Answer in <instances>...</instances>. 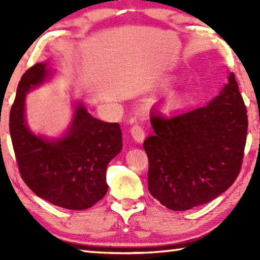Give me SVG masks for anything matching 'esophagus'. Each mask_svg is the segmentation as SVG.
<instances>
[{"mask_svg": "<svg viewBox=\"0 0 260 260\" xmlns=\"http://www.w3.org/2000/svg\"><path fill=\"white\" fill-rule=\"evenodd\" d=\"M130 133L135 142H137V143H142V142H143L145 137V130L143 126L140 125V124H135V125L131 126Z\"/></svg>", "mask_w": 260, "mask_h": 260, "instance_id": "obj_1", "label": "esophagus"}]
</instances>
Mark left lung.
Segmentation results:
<instances>
[{
    "label": "left lung",
    "instance_id": "left-lung-1",
    "mask_svg": "<svg viewBox=\"0 0 260 260\" xmlns=\"http://www.w3.org/2000/svg\"><path fill=\"white\" fill-rule=\"evenodd\" d=\"M246 113L233 73L208 105L170 115L151 113L155 134L143 148L152 197L173 211H187L229 189L243 165Z\"/></svg>",
    "mask_w": 260,
    "mask_h": 260
}]
</instances>
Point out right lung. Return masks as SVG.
Wrapping results in <instances>:
<instances>
[{
	"mask_svg": "<svg viewBox=\"0 0 260 260\" xmlns=\"http://www.w3.org/2000/svg\"><path fill=\"white\" fill-rule=\"evenodd\" d=\"M48 76L47 62L27 70L10 109L9 131L21 177L53 205L76 211L90 208L108 191L106 168L122 150V130L118 123L94 118L78 104L65 136L47 140L34 135L24 119L26 93Z\"/></svg>",
	"mask_w": 260,
	"mask_h": 260,
	"instance_id": "1",
	"label": "right lung"
}]
</instances>
